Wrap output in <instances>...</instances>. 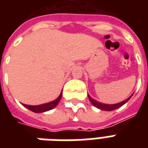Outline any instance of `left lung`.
<instances>
[{
    "instance_id": "obj_1",
    "label": "left lung",
    "mask_w": 148,
    "mask_h": 148,
    "mask_svg": "<svg viewBox=\"0 0 148 148\" xmlns=\"http://www.w3.org/2000/svg\"><path fill=\"white\" fill-rule=\"evenodd\" d=\"M132 95H133V94H132L128 98H127L126 100H124L123 101H121V102L116 103V104H112V105L99 102V101H97L96 100H94L93 98H92L90 95H88V97H89V99H90V102L93 104V106H95L97 109H101V110H103V111H112V110H115V109H118V108L121 107L122 106H124L125 103H127V101H129V99L132 97Z\"/></svg>"
}]
</instances>
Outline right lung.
Wrapping results in <instances>:
<instances>
[{
	"mask_svg": "<svg viewBox=\"0 0 148 148\" xmlns=\"http://www.w3.org/2000/svg\"><path fill=\"white\" fill-rule=\"evenodd\" d=\"M62 96V90L61 93L59 94V96L54 101H50L48 103H45V104H42V105H39V106H28V105H25V104H22L23 106L27 108L31 111L34 112H36V113H40V112H47L51 109L55 108L58 102L60 101V100Z\"/></svg>",
	"mask_w": 148,
	"mask_h": 148,
	"instance_id": "right-lung-1",
	"label": "right lung"
}]
</instances>
